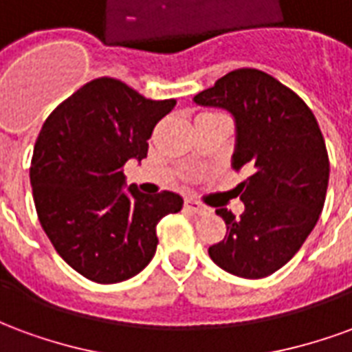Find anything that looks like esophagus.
Returning a JSON list of instances; mask_svg holds the SVG:
<instances>
[{"label":"esophagus","mask_w":352,"mask_h":352,"mask_svg":"<svg viewBox=\"0 0 352 352\" xmlns=\"http://www.w3.org/2000/svg\"><path fill=\"white\" fill-rule=\"evenodd\" d=\"M184 207H186L188 211H192V213L199 214V217H204V214L209 213V207L204 206V204H199L196 199H186V201H184Z\"/></svg>","instance_id":"1"}]
</instances>
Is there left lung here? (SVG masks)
Returning <instances> with one entry per match:
<instances>
[{
    "label": "left lung",
    "mask_w": 352,
    "mask_h": 352,
    "mask_svg": "<svg viewBox=\"0 0 352 352\" xmlns=\"http://www.w3.org/2000/svg\"><path fill=\"white\" fill-rule=\"evenodd\" d=\"M194 101L232 113V166L251 171L236 188L243 214L217 209L226 236L209 256L237 277H267L300 251L324 207L330 162L317 118L298 94L251 67L230 72Z\"/></svg>",
    "instance_id": "1"
}]
</instances>
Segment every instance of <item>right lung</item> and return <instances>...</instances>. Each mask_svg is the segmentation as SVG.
<instances>
[{"mask_svg": "<svg viewBox=\"0 0 352 352\" xmlns=\"http://www.w3.org/2000/svg\"><path fill=\"white\" fill-rule=\"evenodd\" d=\"M175 103L100 77L43 124L30 168L37 217L58 254L94 283L113 285L145 270L158 245L156 224L183 207L175 192L122 188L124 164L145 158L154 126Z\"/></svg>", "mask_w": 352, "mask_h": 352, "instance_id": "right-lung-1", "label": "right lung"}]
</instances>
